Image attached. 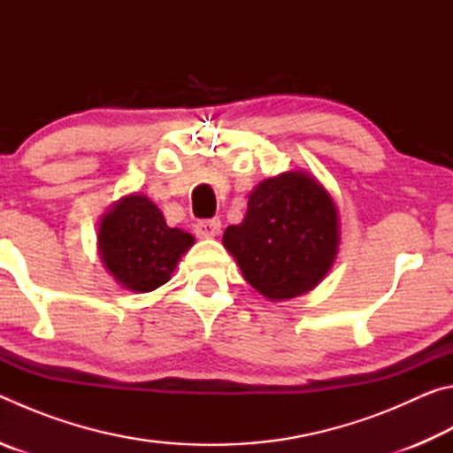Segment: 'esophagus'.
<instances>
[{"label":"esophagus","mask_w":453,"mask_h":453,"mask_svg":"<svg viewBox=\"0 0 453 453\" xmlns=\"http://www.w3.org/2000/svg\"><path fill=\"white\" fill-rule=\"evenodd\" d=\"M221 229V221L219 219H202L196 224V234L203 240H211L216 237Z\"/></svg>","instance_id":"34e87169"}]
</instances>
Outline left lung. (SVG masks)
Returning a JSON list of instances; mask_svg holds the SVG:
<instances>
[{
    "mask_svg": "<svg viewBox=\"0 0 453 453\" xmlns=\"http://www.w3.org/2000/svg\"><path fill=\"white\" fill-rule=\"evenodd\" d=\"M224 245L245 281L270 302L294 300L326 278L340 248V213L329 191L303 170L259 181L243 221Z\"/></svg>",
    "mask_w": 453,
    "mask_h": 453,
    "instance_id": "left-lung-1",
    "label": "left lung"
}]
</instances>
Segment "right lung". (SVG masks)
Returning a JSON list of instances; mask_svg holds the SVG:
<instances>
[{"instance_id":"1","label":"right lung","mask_w":453,"mask_h":453,"mask_svg":"<svg viewBox=\"0 0 453 453\" xmlns=\"http://www.w3.org/2000/svg\"><path fill=\"white\" fill-rule=\"evenodd\" d=\"M194 235L165 224L162 210L143 194L124 196L99 219L97 251L121 288L148 294L170 281Z\"/></svg>"}]
</instances>
